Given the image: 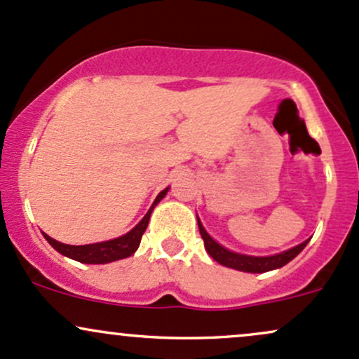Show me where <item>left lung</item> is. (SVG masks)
I'll return each mask as SVG.
<instances>
[{
	"label": "left lung",
	"instance_id": "8db88e82",
	"mask_svg": "<svg viewBox=\"0 0 359 359\" xmlns=\"http://www.w3.org/2000/svg\"><path fill=\"white\" fill-rule=\"evenodd\" d=\"M198 224H199V233L204 240V249L208 250V254L215 259L216 262H219L222 266L231 267V269L237 271H243V273H267V271L278 269V267L286 266L290 261H293L300 252L305 249V245L309 243V240L300 243V245L293 247V249L281 252V254L276 255H267V257H254V255H243V254H237V252H231L228 249H224L223 245H219L216 240H212L208 231L204 230V226L201 224L199 218H198Z\"/></svg>",
	"mask_w": 359,
	"mask_h": 359
}]
</instances>
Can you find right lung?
Instances as JSON below:
<instances>
[{
    "instance_id": "obj_1",
    "label": "right lung",
    "mask_w": 359,
    "mask_h": 359,
    "mask_svg": "<svg viewBox=\"0 0 359 359\" xmlns=\"http://www.w3.org/2000/svg\"><path fill=\"white\" fill-rule=\"evenodd\" d=\"M168 192V187L165 191H161L158 196H156L155 203L153 206L149 208V211L144 215V218L141 219L140 223L133 228L129 233L122 235L119 238L114 240H107V242H98V243H90V245H68V243H61L57 240L50 238L49 235L44 233V237L50 245L56 249L59 254L66 255V257L74 259L78 262L83 264H107V262H114L119 261V259H126L129 255H133L140 247L141 237H143L144 230H147L149 216H151L153 208L160 203L161 199L165 198V194Z\"/></svg>"
}]
</instances>
